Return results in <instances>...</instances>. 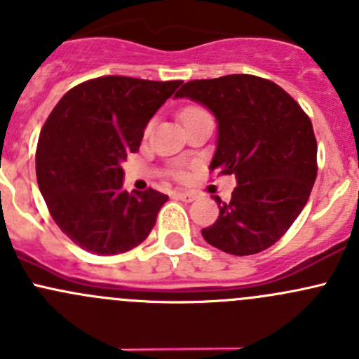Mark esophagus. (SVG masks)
I'll list each match as a JSON object with an SVG mask.
<instances>
[{
    "label": "esophagus",
    "mask_w": 359,
    "mask_h": 359,
    "mask_svg": "<svg viewBox=\"0 0 359 359\" xmlns=\"http://www.w3.org/2000/svg\"><path fill=\"white\" fill-rule=\"evenodd\" d=\"M175 196L179 198V200H182V201H186V203H191V201L196 200V194L189 193V191H177Z\"/></svg>",
    "instance_id": "esophagus-1"
}]
</instances>
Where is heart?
Listing matches in <instances>:
<instances>
[{
  "instance_id": "heart-1",
  "label": "heart",
  "mask_w": 359,
  "mask_h": 359,
  "mask_svg": "<svg viewBox=\"0 0 359 359\" xmlns=\"http://www.w3.org/2000/svg\"><path fill=\"white\" fill-rule=\"evenodd\" d=\"M208 114V111L205 109V107H201V106H187V107H184L182 111H180V121L182 123H187V121H191V119H194V118H200V116H206Z\"/></svg>"
}]
</instances>
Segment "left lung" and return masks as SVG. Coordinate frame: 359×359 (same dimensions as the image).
Segmentation results:
<instances>
[{"mask_svg": "<svg viewBox=\"0 0 359 359\" xmlns=\"http://www.w3.org/2000/svg\"><path fill=\"white\" fill-rule=\"evenodd\" d=\"M175 97L208 107L219 123L210 170L236 177L231 201L219 196V219L201 231L206 243L253 255L276 243L316 180V137L302 107L269 79L229 74L187 81Z\"/></svg>", "mask_w": 359, "mask_h": 359, "instance_id": "8db88e82", "label": "left lung"}]
</instances>
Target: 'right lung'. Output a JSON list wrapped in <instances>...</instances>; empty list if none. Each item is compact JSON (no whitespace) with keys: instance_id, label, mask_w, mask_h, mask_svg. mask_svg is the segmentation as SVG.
Wrapping results in <instances>:
<instances>
[{"instance_id":"right-lung-1","label":"right lung","mask_w":359,"mask_h":359,"mask_svg":"<svg viewBox=\"0 0 359 359\" xmlns=\"http://www.w3.org/2000/svg\"><path fill=\"white\" fill-rule=\"evenodd\" d=\"M182 81L102 76L71 88L39 133L36 177L50 215L69 240L97 255L135 248L168 196L123 191V168L154 112Z\"/></svg>"}]
</instances>
